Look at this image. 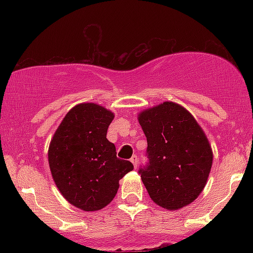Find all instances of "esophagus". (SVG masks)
Returning <instances> with one entry per match:
<instances>
[{
    "instance_id": "34e87169",
    "label": "esophagus",
    "mask_w": 253,
    "mask_h": 253,
    "mask_svg": "<svg viewBox=\"0 0 253 253\" xmlns=\"http://www.w3.org/2000/svg\"><path fill=\"white\" fill-rule=\"evenodd\" d=\"M130 162H132V164L134 165V168L138 167V162H139V158H138V156H136V155L133 156L132 158H130Z\"/></svg>"
}]
</instances>
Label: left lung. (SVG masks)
Here are the masks:
<instances>
[{
    "mask_svg": "<svg viewBox=\"0 0 253 253\" xmlns=\"http://www.w3.org/2000/svg\"><path fill=\"white\" fill-rule=\"evenodd\" d=\"M146 135L149 163L139 173L153 202L169 211L185 207L201 194L213 152L195 118L175 102H163L138 115Z\"/></svg>",
    "mask_w": 253,
    "mask_h": 253,
    "instance_id": "obj_1",
    "label": "left lung"
}]
</instances>
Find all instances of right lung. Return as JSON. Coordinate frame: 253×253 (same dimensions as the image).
<instances>
[{"mask_svg":"<svg viewBox=\"0 0 253 253\" xmlns=\"http://www.w3.org/2000/svg\"><path fill=\"white\" fill-rule=\"evenodd\" d=\"M114 114L96 103H81L68 112L50 147L48 164L60 194L75 207L100 211L112 202L119 181L133 164L117 157L107 139Z\"/></svg>","mask_w":253,"mask_h":253,"instance_id":"obj_1","label":"right lung"}]
</instances>
